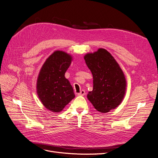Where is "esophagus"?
I'll use <instances>...</instances> for the list:
<instances>
[{
    "label": "esophagus",
    "instance_id": "1",
    "mask_svg": "<svg viewBox=\"0 0 158 158\" xmlns=\"http://www.w3.org/2000/svg\"><path fill=\"white\" fill-rule=\"evenodd\" d=\"M78 95H85V92L84 90H82V91H80V93L78 94Z\"/></svg>",
    "mask_w": 158,
    "mask_h": 158
}]
</instances>
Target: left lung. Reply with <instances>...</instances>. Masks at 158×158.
I'll list each match as a JSON object with an SVG mask.
<instances>
[{"instance_id": "left-lung-1", "label": "left lung", "mask_w": 158, "mask_h": 158, "mask_svg": "<svg viewBox=\"0 0 158 158\" xmlns=\"http://www.w3.org/2000/svg\"><path fill=\"white\" fill-rule=\"evenodd\" d=\"M93 75V90L87 98L95 109L106 113L115 109L125 95L127 82L122 69L106 49H99L84 56Z\"/></svg>"}]
</instances>
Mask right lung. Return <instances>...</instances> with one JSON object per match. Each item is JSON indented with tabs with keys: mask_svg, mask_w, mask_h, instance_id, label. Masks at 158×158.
Masks as SVG:
<instances>
[{
	"mask_svg": "<svg viewBox=\"0 0 158 158\" xmlns=\"http://www.w3.org/2000/svg\"><path fill=\"white\" fill-rule=\"evenodd\" d=\"M72 60L69 54L56 51L47 59L38 76V97L52 112L61 111L75 97L73 86L64 76Z\"/></svg>",
	"mask_w": 158,
	"mask_h": 158,
	"instance_id": "1",
	"label": "right lung"
}]
</instances>
